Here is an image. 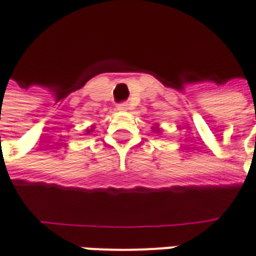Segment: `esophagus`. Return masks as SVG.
<instances>
[{
	"mask_svg": "<svg viewBox=\"0 0 256 256\" xmlns=\"http://www.w3.org/2000/svg\"><path fill=\"white\" fill-rule=\"evenodd\" d=\"M126 108H128V104H126V102H120V104H118V110H126Z\"/></svg>",
	"mask_w": 256,
	"mask_h": 256,
	"instance_id": "34e87169",
	"label": "esophagus"
}]
</instances>
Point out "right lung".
<instances>
[{
  "mask_svg": "<svg viewBox=\"0 0 256 256\" xmlns=\"http://www.w3.org/2000/svg\"><path fill=\"white\" fill-rule=\"evenodd\" d=\"M88 132H89V130H88Z\"/></svg>",
  "mask_w": 256,
  "mask_h": 256,
  "instance_id": "1",
  "label": "right lung"
}]
</instances>
